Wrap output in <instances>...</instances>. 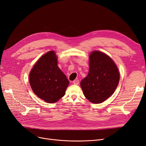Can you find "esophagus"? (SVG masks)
<instances>
[{"mask_svg":"<svg viewBox=\"0 0 146 146\" xmlns=\"http://www.w3.org/2000/svg\"><path fill=\"white\" fill-rule=\"evenodd\" d=\"M72 83L74 84V85H78V84H79V80H75L73 81Z\"/></svg>","mask_w":146,"mask_h":146,"instance_id":"obj_1","label":"esophagus"}]
</instances>
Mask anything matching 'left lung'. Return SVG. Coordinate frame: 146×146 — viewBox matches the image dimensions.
<instances>
[{"instance_id": "1", "label": "left lung", "mask_w": 146, "mask_h": 146, "mask_svg": "<svg viewBox=\"0 0 146 146\" xmlns=\"http://www.w3.org/2000/svg\"><path fill=\"white\" fill-rule=\"evenodd\" d=\"M117 66L111 58L99 51L90 56V70L80 86L85 98L91 102L100 104L111 96L119 81Z\"/></svg>"}]
</instances>
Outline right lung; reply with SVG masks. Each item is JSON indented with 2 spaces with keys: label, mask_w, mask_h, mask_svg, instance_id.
<instances>
[{
  "label": "right lung",
  "mask_w": 146,
  "mask_h": 146,
  "mask_svg": "<svg viewBox=\"0 0 146 146\" xmlns=\"http://www.w3.org/2000/svg\"><path fill=\"white\" fill-rule=\"evenodd\" d=\"M31 88L38 98L54 103L64 96L69 80L57 66L54 51L44 55L36 63L29 75Z\"/></svg>",
  "instance_id": "add662e5"
}]
</instances>
